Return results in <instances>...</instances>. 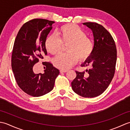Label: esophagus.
<instances>
[{"mask_svg":"<svg viewBox=\"0 0 130 130\" xmlns=\"http://www.w3.org/2000/svg\"><path fill=\"white\" fill-rule=\"evenodd\" d=\"M68 71L67 70H60V72L61 73H67Z\"/></svg>","mask_w":130,"mask_h":130,"instance_id":"34e87169","label":"esophagus"}]
</instances>
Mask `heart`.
<instances>
[{
	"mask_svg": "<svg viewBox=\"0 0 130 130\" xmlns=\"http://www.w3.org/2000/svg\"><path fill=\"white\" fill-rule=\"evenodd\" d=\"M86 33L76 24H67L62 26L56 36L50 35L45 40L47 50L51 54H56L67 45L68 53L60 54L54 60V64L62 70L70 69L78 62L87 59L92 54L94 44L86 36Z\"/></svg>",
	"mask_w": 130,
	"mask_h": 130,
	"instance_id": "1",
	"label": "heart"
}]
</instances>
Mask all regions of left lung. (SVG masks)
I'll list each match as a JSON object with an SVG mask.
<instances>
[{"label": "left lung", "instance_id": "obj_1", "mask_svg": "<svg viewBox=\"0 0 130 130\" xmlns=\"http://www.w3.org/2000/svg\"><path fill=\"white\" fill-rule=\"evenodd\" d=\"M92 29L94 37L92 54L81 65L87 67L88 74L76 71V77L71 87L77 94L85 98H93L103 93L113 78L117 60V50L113 38L101 24L85 22Z\"/></svg>", "mask_w": 130, "mask_h": 130}]
</instances>
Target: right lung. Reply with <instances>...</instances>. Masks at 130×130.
Returning <instances> with one entry per match:
<instances>
[{"label": "right lung", "mask_w": 130, "mask_h": 130, "mask_svg": "<svg viewBox=\"0 0 130 130\" xmlns=\"http://www.w3.org/2000/svg\"><path fill=\"white\" fill-rule=\"evenodd\" d=\"M55 22L34 19L22 26L14 43L12 68L17 83L27 94L40 96L53 89L59 70L50 62H44L43 74H36L33 67L47 55L45 40Z\"/></svg>", "instance_id": "right-lung-1"}]
</instances>
